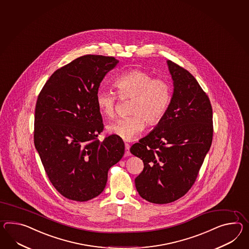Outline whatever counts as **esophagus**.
<instances>
[{"label":"esophagus","mask_w":249,"mask_h":249,"mask_svg":"<svg viewBox=\"0 0 249 249\" xmlns=\"http://www.w3.org/2000/svg\"><path fill=\"white\" fill-rule=\"evenodd\" d=\"M129 145L127 144V143H126L125 144V156L126 157H129V156H131V153H130V151H129Z\"/></svg>","instance_id":"obj_1"}]
</instances>
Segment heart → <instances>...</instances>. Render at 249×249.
Returning a JSON list of instances; mask_svg holds the SVG:
<instances>
[{
    "label": "heart",
    "instance_id": "1",
    "mask_svg": "<svg viewBox=\"0 0 249 249\" xmlns=\"http://www.w3.org/2000/svg\"><path fill=\"white\" fill-rule=\"evenodd\" d=\"M119 97L122 100L131 99L129 113L107 126L109 133L124 140H132L148 125H156L164 117L172 99L169 83L164 79L154 78L151 73L132 69L122 73L114 82ZM96 105L102 115L114 117L118 96L112 91L99 90L96 93Z\"/></svg>",
    "mask_w": 249,
    "mask_h": 249
}]
</instances>
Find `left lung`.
Masks as SVG:
<instances>
[{
    "mask_svg": "<svg viewBox=\"0 0 249 249\" xmlns=\"http://www.w3.org/2000/svg\"><path fill=\"white\" fill-rule=\"evenodd\" d=\"M174 93L163 119L153 131L130 147L143 160L135 179L145 200L165 204L188 193L210 150L213 136V107L194 75L167 61Z\"/></svg>",
    "mask_w": 249,
    "mask_h": 249,
    "instance_id": "1",
    "label": "left lung"
}]
</instances>
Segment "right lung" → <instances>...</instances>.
<instances>
[{
    "instance_id": "1",
    "label": "right lung",
    "mask_w": 249,
    "mask_h": 249,
    "mask_svg": "<svg viewBox=\"0 0 249 249\" xmlns=\"http://www.w3.org/2000/svg\"><path fill=\"white\" fill-rule=\"evenodd\" d=\"M118 63L113 56H80L55 71L37 96L34 145L49 181L69 200L102 194L108 171L124 155L121 138L97 139L104 126L96 93Z\"/></svg>"
}]
</instances>
